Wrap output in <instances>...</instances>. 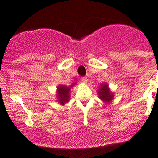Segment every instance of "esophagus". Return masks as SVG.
Instances as JSON below:
<instances>
[{"label": "esophagus", "mask_w": 158, "mask_h": 158, "mask_svg": "<svg viewBox=\"0 0 158 158\" xmlns=\"http://www.w3.org/2000/svg\"><path fill=\"white\" fill-rule=\"evenodd\" d=\"M82 82H84V83H86V82H88L87 77H85V76H84V77H82Z\"/></svg>", "instance_id": "34e87169"}]
</instances>
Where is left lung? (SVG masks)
I'll return each instance as SVG.
<instances>
[{
	"instance_id": "obj_1",
	"label": "left lung",
	"mask_w": 158,
	"mask_h": 158,
	"mask_svg": "<svg viewBox=\"0 0 158 158\" xmlns=\"http://www.w3.org/2000/svg\"><path fill=\"white\" fill-rule=\"evenodd\" d=\"M98 97L101 100H102L104 102L107 103L110 102L113 100L114 98V94L110 92L108 88V85L104 83L101 84L99 89L98 90Z\"/></svg>"
}]
</instances>
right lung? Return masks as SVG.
<instances>
[{
	"label": "right lung",
	"mask_w": 158,
	"mask_h": 158,
	"mask_svg": "<svg viewBox=\"0 0 158 158\" xmlns=\"http://www.w3.org/2000/svg\"><path fill=\"white\" fill-rule=\"evenodd\" d=\"M76 83L71 85L69 87L64 85H60L57 86V101H59L60 104L61 105H64L66 103L69 101L70 96H69V92H70L71 88L73 87V85Z\"/></svg>",
	"instance_id": "right-lung-1"
}]
</instances>
